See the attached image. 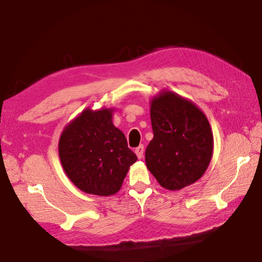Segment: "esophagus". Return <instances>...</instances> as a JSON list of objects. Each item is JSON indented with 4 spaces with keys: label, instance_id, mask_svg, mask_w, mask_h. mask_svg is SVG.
Returning a JSON list of instances; mask_svg holds the SVG:
<instances>
[{
    "label": "esophagus",
    "instance_id": "1",
    "mask_svg": "<svg viewBox=\"0 0 262 262\" xmlns=\"http://www.w3.org/2000/svg\"><path fill=\"white\" fill-rule=\"evenodd\" d=\"M135 154L137 156V158L141 159L142 157H143V154H144V146L143 145H140L139 147H136L135 149Z\"/></svg>",
    "mask_w": 262,
    "mask_h": 262
}]
</instances>
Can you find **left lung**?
Returning a JSON list of instances; mask_svg holds the SVG:
<instances>
[{
    "label": "left lung",
    "mask_w": 262,
    "mask_h": 262,
    "mask_svg": "<svg viewBox=\"0 0 262 262\" xmlns=\"http://www.w3.org/2000/svg\"><path fill=\"white\" fill-rule=\"evenodd\" d=\"M154 139L145 150L146 167L161 187L178 191L201 179L213 156L210 121L192 101L168 89L151 98Z\"/></svg>",
    "instance_id": "left-lung-1"
}]
</instances>
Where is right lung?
I'll use <instances>...</instances> for the list:
<instances>
[{"label": "right lung", "mask_w": 262, "mask_h": 262, "mask_svg": "<svg viewBox=\"0 0 262 262\" xmlns=\"http://www.w3.org/2000/svg\"><path fill=\"white\" fill-rule=\"evenodd\" d=\"M115 111L116 107L84 108L60 134V164L71 182L85 193L113 196L137 160L125 134L113 125Z\"/></svg>", "instance_id": "add662e5"}]
</instances>
